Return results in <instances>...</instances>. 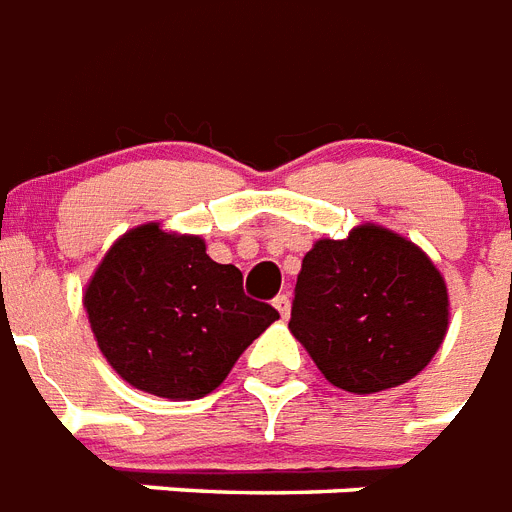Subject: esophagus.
Here are the masks:
<instances>
[{
	"label": "esophagus",
	"mask_w": 512,
	"mask_h": 512,
	"mask_svg": "<svg viewBox=\"0 0 512 512\" xmlns=\"http://www.w3.org/2000/svg\"><path fill=\"white\" fill-rule=\"evenodd\" d=\"M273 305H276V311L281 313V319H289V311H292L289 295H279V297H276V300H273Z\"/></svg>",
	"instance_id": "34e87169"
}]
</instances>
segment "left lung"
<instances>
[{"mask_svg":"<svg viewBox=\"0 0 512 512\" xmlns=\"http://www.w3.org/2000/svg\"><path fill=\"white\" fill-rule=\"evenodd\" d=\"M449 327L444 276L404 236L358 225L303 257L289 329L332 385L380 393L412 380Z\"/></svg>","mask_w":512,"mask_h":512,"instance_id":"1","label":"left lung"}]
</instances>
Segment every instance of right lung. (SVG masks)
Wrapping results in <instances>:
<instances>
[{
	"label": "right lung",
	"mask_w": 512,
	"mask_h": 512,
	"mask_svg": "<svg viewBox=\"0 0 512 512\" xmlns=\"http://www.w3.org/2000/svg\"><path fill=\"white\" fill-rule=\"evenodd\" d=\"M100 353L132 388L193 401L212 393L279 311L244 295L236 265L199 236L146 223L108 249L84 289Z\"/></svg>",
	"instance_id": "add662e5"
}]
</instances>
